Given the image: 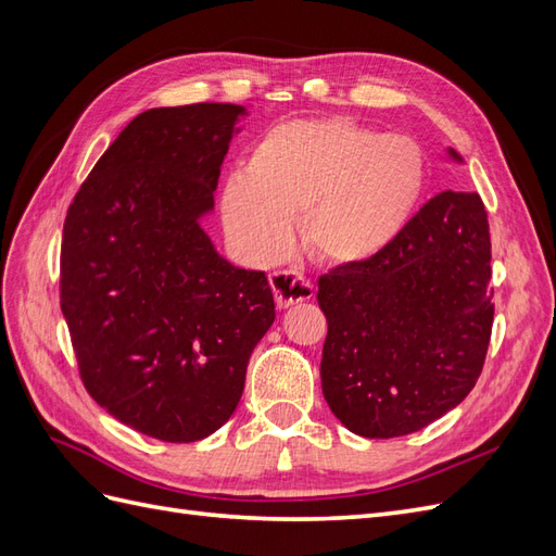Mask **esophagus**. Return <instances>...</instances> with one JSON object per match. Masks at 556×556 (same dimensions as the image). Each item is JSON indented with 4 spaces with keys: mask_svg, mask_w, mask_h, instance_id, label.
Wrapping results in <instances>:
<instances>
[{
    "mask_svg": "<svg viewBox=\"0 0 556 556\" xmlns=\"http://www.w3.org/2000/svg\"><path fill=\"white\" fill-rule=\"evenodd\" d=\"M268 280H271V290L276 294L278 308H290L299 304V301L313 299L315 294L313 282L296 271H276Z\"/></svg>",
    "mask_w": 556,
    "mask_h": 556,
    "instance_id": "34e87169",
    "label": "esophagus"
}]
</instances>
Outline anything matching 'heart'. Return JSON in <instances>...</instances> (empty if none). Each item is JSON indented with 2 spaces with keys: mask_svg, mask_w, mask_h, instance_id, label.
Wrapping results in <instances>:
<instances>
[{
  "mask_svg": "<svg viewBox=\"0 0 556 556\" xmlns=\"http://www.w3.org/2000/svg\"><path fill=\"white\" fill-rule=\"evenodd\" d=\"M425 182V155L410 137H380L345 117L292 121L264 131L245 172L227 178L220 213L233 248L255 264L288 255L301 215L319 262L357 266L406 231Z\"/></svg>",
  "mask_w": 556,
  "mask_h": 556,
  "instance_id": "1",
  "label": "heart"
}]
</instances>
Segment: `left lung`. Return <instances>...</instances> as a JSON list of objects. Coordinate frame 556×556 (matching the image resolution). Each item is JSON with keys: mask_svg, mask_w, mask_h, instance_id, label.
Instances as JSON below:
<instances>
[{"mask_svg": "<svg viewBox=\"0 0 556 556\" xmlns=\"http://www.w3.org/2000/svg\"><path fill=\"white\" fill-rule=\"evenodd\" d=\"M447 160L464 164L454 148ZM490 223L478 192L429 199L376 260L319 278L323 394L352 433L425 429L473 390L490 345Z\"/></svg>", "mask_w": 556, "mask_h": 556, "instance_id": "obj_1", "label": "left lung"}]
</instances>
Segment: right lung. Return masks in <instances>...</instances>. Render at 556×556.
Returning <instances> with one entry per match:
<instances>
[{"label":"right lung","mask_w":556,"mask_h":556,"mask_svg":"<svg viewBox=\"0 0 556 556\" xmlns=\"http://www.w3.org/2000/svg\"><path fill=\"white\" fill-rule=\"evenodd\" d=\"M245 106L150 109L121 131L64 220L62 313L90 396L117 422L192 443L237 410L276 319L264 271L204 229Z\"/></svg>","instance_id":"right-lung-1"}]
</instances>
